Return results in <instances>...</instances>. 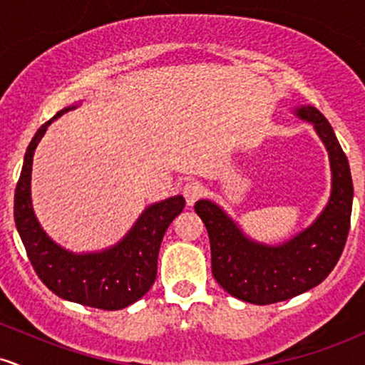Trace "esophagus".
Wrapping results in <instances>:
<instances>
[{
	"instance_id": "1",
	"label": "esophagus",
	"mask_w": 365,
	"mask_h": 365,
	"mask_svg": "<svg viewBox=\"0 0 365 365\" xmlns=\"http://www.w3.org/2000/svg\"><path fill=\"white\" fill-rule=\"evenodd\" d=\"M182 194L185 197L188 206H194L195 200L202 195V185H200L199 182H194V180H192V182H187L185 185H183Z\"/></svg>"
}]
</instances>
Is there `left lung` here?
Returning <instances> with one entry per match:
<instances>
[{
  "instance_id": "obj_1",
  "label": "left lung",
  "mask_w": 365,
  "mask_h": 365,
  "mask_svg": "<svg viewBox=\"0 0 365 365\" xmlns=\"http://www.w3.org/2000/svg\"><path fill=\"white\" fill-rule=\"evenodd\" d=\"M297 115L314 123L333 171L329 202L316 223L287 244L267 247L244 237L211 200H199L194 206L207 230L215 279L232 297L255 305L283 302L324 282L349 237L354 199L349 159L319 110L302 106Z\"/></svg>"
}]
</instances>
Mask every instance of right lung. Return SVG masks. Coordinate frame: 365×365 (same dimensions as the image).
Instances as JSON below:
<instances>
[{
	"instance_id": "obj_1",
	"label": "right lung",
	"mask_w": 365,
	"mask_h": 365,
	"mask_svg": "<svg viewBox=\"0 0 365 365\" xmlns=\"http://www.w3.org/2000/svg\"><path fill=\"white\" fill-rule=\"evenodd\" d=\"M63 110L37 130L25 153L15 188V225L36 274L54 295L101 311H118L137 302L153 287L158 254L171 221L185 207L182 195L153 204L118 245L99 254L66 252L43 232L31 204L32 156L46 128Z\"/></svg>"
}]
</instances>
